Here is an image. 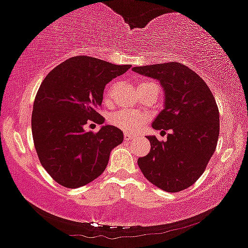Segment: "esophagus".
Masks as SVG:
<instances>
[{
  "instance_id": "esophagus-1",
  "label": "esophagus",
  "mask_w": 248,
  "mask_h": 248,
  "mask_svg": "<svg viewBox=\"0 0 248 248\" xmlns=\"http://www.w3.org/2000/svg\"><path fill=\"white\" fill-rule=\"evenodd\" d=\"M134 138H135V135L130 134V133H124V140L126 141L132 140V139H134Z\"/></svg>"
}]
</instances>
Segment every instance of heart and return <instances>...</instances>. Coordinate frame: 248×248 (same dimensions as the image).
I'll return each mask as SVG.
<instances>
[{
  "label": "heart",
  "instance_id": "b5f03b06",
  "mask_svg": "<svg viewBox=\"0 0 248 248\" xmlns=\"http://www.w3.org/2000/svg\"><path fill=\"white\" fill-rule=\"evenodd\" d=\"M148 83V82H147ZM142 83L141 86H143ZM116 86L118 83L114 81V82H110L106 87L105 89V100L107 102H110L111 99H113L114 92H115ZM147 121V116L143 113H140L138 110H129V109H122L114 113L113 115L110 116V122L114 124V126L119 127V128L127 130V132H138L141 127L145 124Z\"/></svg>",
  "mask_w": 248,
  "mask_h": 248
}]
</instances>
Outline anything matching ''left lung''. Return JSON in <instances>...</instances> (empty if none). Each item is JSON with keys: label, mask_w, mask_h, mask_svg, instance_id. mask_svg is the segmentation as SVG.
<instances>
[{"label": "left lung", "mask_w": 248, "mask_h": 248, "mask_svg": "<svg viewBox=\"0 0 248 248\" xmlns=\"http://www.w3.org/2000/svg\"><path fill=\"white\" fill-rule=\"evenodd\" d=\"M164 88V109L152 124L170 130L167 140L148 135L151 151L138 165L149 182L166 192L188 188L205 172L219 139V110L211 89L199 75L178 62L134 67Z\"/></svg>", "instance_id": "1"}]
</instances>
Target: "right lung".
I'll list each match as a JSON object with an SVG mask.
<instances>
[{
	"mask_svg": "<svg viewBox=\"0 0 248 248\" xmlns=\"http://www.w3.org/2000/svg\"><path fill=\"white\" fill-rule=\"evenodd\" d=\"M130 67L75 56L41 83L32 107V139L41 165L58 184L67 188L89 184L106 170L111 149L122 143V130L103 124L96 109L106 84ZM91 122L102 124L99 132L84 130Z\"/></svg>",
	"mask_w": 248,
	"mask_h": 248,
	"instance_id": "1",
	"label": "right lung"
}]
</instances>
